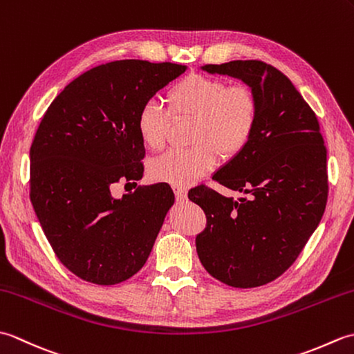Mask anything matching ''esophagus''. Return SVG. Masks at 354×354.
Instances as JSON below:
<instances>
[{
	"instance_id": "obj_1",
	"label": "esophagus",
	"mask_w": 354,
	"mask_h": 354,
	"mask_svg": "<svg viewBox=\"0 0 354 354\" xmlns=\"http://www.w3.org/2000/svg\"><path fill=\"white\" fill-rule=\"evenodd\" d=\"M175 196L178 201H185L187 199V192L183 187H175Z\"/></svg>"
}]
</instances>
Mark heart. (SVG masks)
<instances>
[{
    "mask_svg": "<svg viewBox=\"0 0 354 354\" xmlns=\"http://www.w3.org/2000/svg\"><path fill=\"white\" fill-rule=\"evenodd\" d=\"M173 114L194 115L189 149H175L150 164L155 181L187 187L213 169L217 153L223 160L242 152L251 140L259 117L255 94L245 85H231L222 79L189 74L167 93ZM137 132L145 146L160 150L165 142L169 112L156 103L140 108Z\"/></svg>",
    "mask_w": 354,
    "mask_h": 354,
    "instance_id": "heart-1",
    "label": "heart"
}]
</instances>
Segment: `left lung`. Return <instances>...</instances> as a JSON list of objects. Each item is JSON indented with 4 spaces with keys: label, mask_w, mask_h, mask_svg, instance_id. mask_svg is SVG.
<instances>
[{
    "label": "left lung",
    "mask_w": 354,
    "mask_h": 354,
    "mask_svg": "<svg viewBox=\"0 0 354 354\" xmlns=\"http://www.w3.org/2000/svg\"><path fill=\"white\" fill-rule=\"evenodd\" d=\"M242 80L259 103L257 124L242 152L213 179L250 198L222 196L205 185L189 199L207 214L196 237L209 275L250 289L289 269L321 222L327 204V150L315 112L281 71L261 61L204 65Z\"/></svg>",
    "instance_id": "8db88e82"
}]
</instances>
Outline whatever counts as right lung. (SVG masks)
I'll list each match as a JSON object with an SVG mask.
<instances>
[{
	"label": "right lung",
	"mask_w": 354,
	"mask_h": 354,
	"mask_svg": "<svg viewBox=\"0 0 354 354\" xmlns=\"http://www.w3.org/2000/svg\"><path fill=\"white\" fill-rule=\"evenodd\" d=\"M187 70L115 61L82 74L51 102L30 147V199L57 259L94 284H117L145 266L165 214L169 184L114 198L111 187L142 178L137 114ZM137 185V184H135Z\"/></svg>",
	"instance_id": "right-lung-1"
}]
</instances>
